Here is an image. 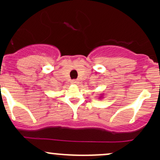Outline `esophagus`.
Listing matches in <instances>:
<instances>
[{
    "label": "esophagus",
    "mask_w": 160,
    "mask_h": 160,
    "mask_svg": "<svg viewBox=\"0 0 160 160\" xmlns=\"http://www.w3.org/2000/svg\"><path fill=\"white\" fill-rule=\"evenodd\" d=\"M71 83H72V84H77V83H78V80H72V81H71Z\"/></svg>",
    "instance_id": "1"
}]
</instances>
